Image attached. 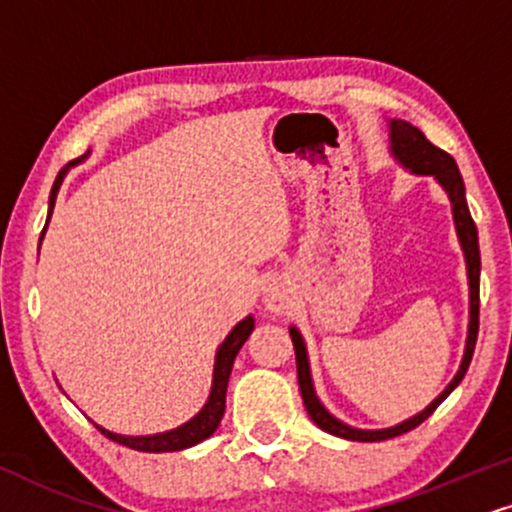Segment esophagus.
<instances>
[{
    "label": "esophagus",
    "mask_w": 512,
    "mask_h": 512,
    "mask_svg": "<svg viewBox=\"0 0 512 512\" xmlns=\"http://www.w3.org/2000/svg\"><path fill=\"white\" fill-rule=\"evenodd\" d=\"M263 304H266L268 311L285 313L289 304H292V296H289V289L282 285V282H270V285L263 289Z\"/></svg>",
    "instance_id": "34e87169"
}]
</instances>
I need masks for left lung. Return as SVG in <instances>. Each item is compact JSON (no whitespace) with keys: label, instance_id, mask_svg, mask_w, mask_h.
Here are the masks:
<instances>
[{"label":"left lung","instance_id":"1","mask_svg":"<svg viewBox=\"0 0 512 512\" xmlns=\"http://www.w3.org/2000/svg\"><path fill=\"white\" fill-rule=\"evenodd\" d=\"M389 142H391V154L394 159L401 163L403 168H408L410 173L415 175H432L434 180L444 187V192L449 194L451 208H453V223H456L458 242L460 249L465 254V266H468V285H470V325H468V342H465V353L463 361H460V368L456 377L449 382L441 394L434 399L425 410H420L413 418L399 422V425L387 427V430H356V427L344 425L342 420L334 418L332 413H327V408L320 403L318 396H315L313 380H311V368H308V353L306 344L301 332L296 327H289V337L294 342V353H296V375H299V389L301 396H304V406L311 415V420L320 430L334 434V437L351 439V441H384L391 437H399V434H406L410 430L425 422L430 415L437 410V406L446 396L451 394L453 389L458 387L460 380L465 377V372L470 368L472 353H475L477 344V332H479V242H477V227L475 220L470 216L468 201H465V185L463 178H460V170L453 161L451 154H446L444 149L434 147V144L427 140L422 132L406 121H389Z\"/></svg>","mask_w":512,"mask_h":512}]
</instances>
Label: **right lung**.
<instances>
[{
    "label": "right lung",
    "instance_id": "add662e5",
    "mask_svg": "<svg viewBox=\"0 0 512 512\" xmlns=\"http://www.w3.org/2000/svg\"><path fill=\"white\" fill-rule=\"evenodd\" d=\"M85 156H80V159H75V161L68 163V166H63L59 170V175H56L52 194H49L47 223H49V218H52V211H54V204H56V194H59V187H61L63 178H66L68 168L78 166V163L85 159ZM44 230H47V225H44ZM44 230H42V237H44ZM42 237H40V242H42ZM251 332H254V315H246L242 323H237L235 327H232V332L227 334L225 342L218 346L216 365H213V384H211V394H208L206 406L201 408L192 420L185 422V425L175 427V430H170V432L149 434V437H123V434H113V432L104 430V427H99V425H97V430L102 432L104 437L116 441V444H123V446H128V449L144 451V453L182 451V449H189V446L199 444V441L208 439L213 432L218 430L220 420H223L225 391H227V382H230L232 363H235V356L239 353V349L244 346L246 339H249Z\"/></svg>",
    "mask_w": 512,
    "mask_h": 512
}]
</instances>
